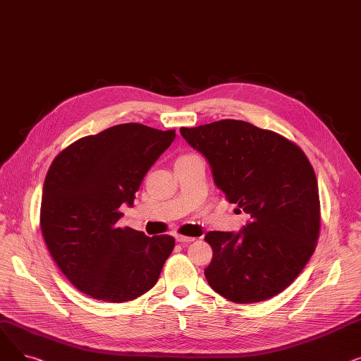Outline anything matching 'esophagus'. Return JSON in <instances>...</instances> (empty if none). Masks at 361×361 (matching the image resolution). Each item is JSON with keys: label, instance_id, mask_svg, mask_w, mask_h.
I'll return each mask as SVG.
<instances>
[{"label": "esophagus", "instance_id": "1", "mask_svg": "<svg viewBox=\"0 0 361 361\" xmlns=\"http://www.w3.org/2000/svg\"><path fill=\"white\" fill-rule=\"evenodd\" d=\"M176 240H177L178 243H181V244H187V243H192V241H195V237H185V235H180V234H177V235H176Z\"/></svg>", "mask_w": 361, "mask_h": 361}]
</instances>
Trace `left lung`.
<instances>
[{"mask_svg": "<svg viewBox=\"0 0 361 361\" xmlns=\"http://www.w3.org/2000/svg\"><path fill=\"white\" fill-rule=\"evenodd\" d=\"M180 133L209 162L226 200L250 216L238 233L204 235L214 250L204 269L207 283L240 305L279 294L306 267L319 237L317 180L305 152L275 131L240 120Z\"/></svg>", "mask_w": 361, "mask_h": 361, "instance_id": "1", "label": "left lung"}]
</instances>
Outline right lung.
<instances>
[{"label": "right lung", "instance_id": "add662e5", "mask_svg": "<svg viewBox=\"0 0 361 361\" xmlns=\"http://www.w3.org/2000/svg\"><path fill=\"white\" fill-rule=\"evenodd\" d=\"M174 139L176 130L118 124L79 139L52 161L41 230L52 259L79 291L123 302L157 283L174 237H147L117 222L120 206H133L146 173Z\"/></svg>", "mask_w": 361, "mask_h": 361}]
</instances>
